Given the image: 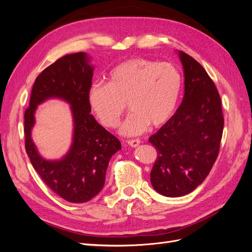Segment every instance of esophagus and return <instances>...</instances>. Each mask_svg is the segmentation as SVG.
Instances as JSON below:
<instances>
[{
	"mask_svg": "<svg viewBox=\"0 0 252 252\" xmlns=\"http://www.w3.org/2000/svg\"><path fill=\"white\" fill-rule=\"evenodd\" d=\"M127 143H128L129 146H131V147L135 148V147L139 146L141 141H140V140H129V141H127Z\"/></svg>",
	"mask_w": 252,
	"mask_h": 252,
	"instance_id": "esophagus-1",
	"label": "esophagus"
}]
</instances>
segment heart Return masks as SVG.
Listing matches in <instances>:
<instances>
[{
  "instance_id": "heart-1",
  "label": "heart",
  "mask_w": 252,
  "mask_h": 252,
  "mask_svg": "<svg viewBox=\"0 0 252 252\" xmlns=\"http://www.w3.org/2000/svg\"><path fill=\"white\" fill-rule=\"evenodd\" d=\"M183 79L177 67L143 58L127 60L109 72L108 83H95L89 89L88 101L100 123L117 127L126 109L131 113L120 133L134 136L148 126L161 127L178 107Z\"/></svg>"
}]
</instances>
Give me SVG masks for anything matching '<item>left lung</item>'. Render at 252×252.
Returning a JSON list of instances; mask_svg holds the SVG:
<instances>
[{"mask_svg": "<svg viewBox=\"0 0 252 252\" xmlns=\"http://www.w3.org/2000/svg\"><path fill=\"white\" fill-rule=\"evenodd\" d=\"M185 93L171 119L149 138L158 151L150 173L159 194L178 197L202 184L219 155L224 118L218 89L203 66L178 51Z\"/></svg>", "mask_w": 252, "mask_h": 252, "instance_id": "8db88e82", "label": "left lung"}]
</instances>
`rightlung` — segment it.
Wrapping results in <instances>:
<instances>
[{
  "label": "right lung",
  "instance_id": "obj_1",
  "mask_svg": "<svg viewBox=\"0 0 252 252\" xmlns=\"http://www.w3.org/2000/svg\"><path fill=\"white\" fill-rule=\"evenodd\" d=\"M94 70L86 52L59 59L35 79L24 116L25 148L33 168L53 192L71 203L88 202L101 191L110 158L122 148L116 136L90 114ZM50 98L69 103L73 116V142L60 160L44 159L31 138L37 106Z\"/></svg>",
  "mask_w": 252,
  "mask_h": 252
}]
</instances>
